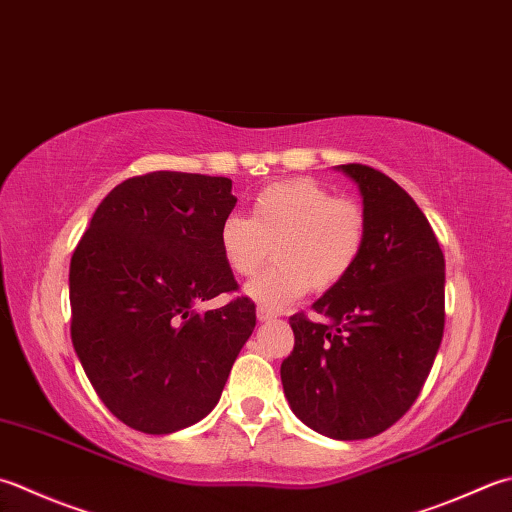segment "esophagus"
Returning <instances> with one entry per match:
<instances>
[{
    "label": "esophagus",
    "instance_id": "obj_1",
    "mask_svg": "<svg viewBox=\"0 0 512 512\" xmlns=\"http://www.w3.org/2000/svg\"><path fill=\"white\" fill-rule=\"evenodd\" d=\"M277 315H279L277 310L268 308V306H259L257 308V319H259V322H270V319H275Z\"/></svg>",
    "mask_w": 512,
    "mask_h": 512
}]
</instances>
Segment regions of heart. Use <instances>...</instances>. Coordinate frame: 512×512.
<instances>
[{"label":"heart","mask_w":512,"mask_h":512,"mask_svg":"<svg viewBox=\"0 0 512 512\" xmlns=\"http://www.w3.org/2000/svg\"><path fill=\"white\" fill-rule=\"evenodd\" d=\"M368 244V215L350 197H335L310 177L268 184L255 195L250 215L230 213L219 224V250L230 273H259L270 250L275 266L246 286L264 306H286L313 288L326 293L357 268Z\"/></svg>","instance_id":"b5f03b06"}]
</instances>
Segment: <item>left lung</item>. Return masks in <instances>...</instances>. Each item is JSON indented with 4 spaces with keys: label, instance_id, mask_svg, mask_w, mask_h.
Returning a JSON list of instances; mask_svg holds the SVG:
<instances>
[{
    "label": "left lung",
    "instance_id": "left-lung-1",
    "mask_svg": "<svg viewBox=\"0 0 512 512\" xmlns=\"http://www.w3.org/2000/svg\"><path fill=\"white\" fill-rule=\"evenodd\" d=\"M368 215L357 268L317 299L315 322L288 319L295 348L282 362L293 413L333 439H368L415 404L444 337L446 264L415 199L388 175L342 164Z\"/></svg>",
    "mask_w": 512,
    "mask_h": 512
}]
</instances>
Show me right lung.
<instances>
[{"instance_id":"add662e5","label":"right lung","mask_w":512,"mask_h":512,"mask_svg":"<svg viewBox=\"0 0 512 512\" xmlns=\"http://www.w3.org/2000/svg\"><path fill=\"white\" fill-rule=\"evenodd\" d=\"M228 177H130L97 206L70 259V337L95 393L119 422L148 435L197 424L219 402L255 304L237 293L219 250L235 208Z\"/></svg>"}]
</instances>
